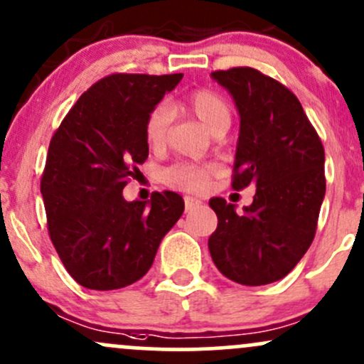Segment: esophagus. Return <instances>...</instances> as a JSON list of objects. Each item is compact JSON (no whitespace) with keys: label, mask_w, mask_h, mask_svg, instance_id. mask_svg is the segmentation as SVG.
<instances>
[{"label":"esophagus","mask_w":364,"mask_h":364,"mask_svg":"<svg viewBox=\"0 0 364 364\" xmlns=\"http://www.w3.org/2000/svg\"><path fill=\"white\" fill-rule=\"evenodd\" d=\"M200 200H198V198H195V197H185V209H186V213H188V210H193L195 207H198L200 205Z\"/></svg>","instance_id":"obj_1"}]
</instances>
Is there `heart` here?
Listing matches in <instances>:
<instances>
[{
  "label": "heart",
  "instance_id": "obj_1",
  "mask_svg": "<svg viewBox=\"0 0 364 364\" xmlns=\"http://www.w3.org/2000/svg\"><path fill=\"white\" fill-rule=\"evenodd\" d=\"M188 109L210 134L226 133L231 126V107L219 93L210 90H197L188 95L185 102ZM171 124V110L167 105H157L150 112L145 122V138L151 149L166 145L167 131ZM218 173L215 164H176L164 171L162 178L167 185L191 191L205 188L207 181Z\"/></svg>",
  "mask_w": 364,
  "mask_h": 364
}]
</instances>
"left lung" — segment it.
Returning <instances> with one entry per match:
<instances>
[{"label": "left lung", "mask_w": 364, "mask_h": 364, "mask_svg": "<svg viewBox=\"0 0 364 364\" xmlns=\"http://www.w3.org/2000/svg\"><path fill=\"white\" fill-rule=\"evenodd\" d=\"M240 115L235 190L254 185V202L237 213L214 197L218 228L209 238L215 267L247 287L282 279L307 252L325 198V150L290 90L250 67L210 74Z\"/></svg>", "instance_id": "obj_1"}]
</instances>
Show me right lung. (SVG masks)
<instances>
[{"instance_id": "right-lung-1", "label": "right lung", "mask_w": 364, "mask_h": 364, "mask_svg": "<svg viewBox=\"0 0 364 364\" xmlns=\"http://www.w3.org/2000/svg\"><path fill=\"white\" fill-rule=\"evenodd\" d=\"M181 77L107 75L51 138L41 179L48 231L65 269L86 289H122L145 277L185 210L174 191H157L149 202L122 197L149 157L146 117Z\"/></svg>"}]
</instances>
